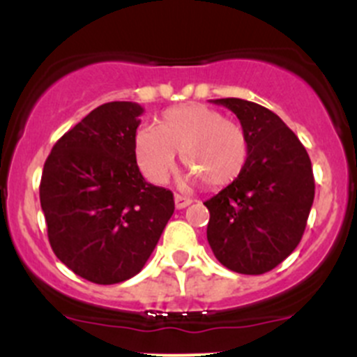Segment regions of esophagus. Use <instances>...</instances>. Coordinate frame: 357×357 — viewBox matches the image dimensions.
<instances>
[{"label": "esophagus", "instance_id": "esophagus-1", "mask_svg": "<svg viewBox=\"0 0 357 357\" xmlns=\"http://www.w3.org/2000/svg\"><path fill=\"white\" fill-rule=\"evenodd\" d=\"M192 204V199L188 197H183V195H174V205L176 208H185Z\"/></svg>", "mask_w": 357, "mask_h": 357}]
</instances>
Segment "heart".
Here are the masks:
<instances>
[{"instance_id": "obj_1", "label": "heart", "mask_w": 357, "mask_h": 357, "mask_svg": "<svg viewBox=\"0 0 357 357\" xmlns=\"http://www.w3.org/2000/svg\"><path fill=\"white\" fill-rule=\"evenodd\" d=\"M178 152L205 186L219 190L245 169L248 142L238 122L212 107L186 103L165 110L157 126H145L135 136L136 162L145 178L157 185L167 181Z\"/></svg>"}]
</instances>
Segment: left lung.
Listing matches in <instances>:
<instances>
[{"instance_id": "left-lung-1", "label": "left lung", "mask_w": 357, "mask_h": 357, "mask_svg": "<svg viewBox=\"0 0 357 357\" xmlns=\"http://www.w3.org/2000/svg\"><path fill=\"white\" fill-rule=\"evenodd\" d=\"M238 117L248 142L242 174L204 202L215 259L242 275H262L285 261L304 235L314 200L311 158L289 126L266 107L214 100Z\"/></svg>"}]
</instances>
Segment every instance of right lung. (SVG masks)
I'll return each mask as SVG.
<instances>
[{
  "label": "right lung",
  "instance_id": "obj_1",
  "mask_svg": "<svg viewBox=\"0 0 357 357\" xmlns=\"http://www.w3.org/2000/svg\"><path fill=\"white\" fill-rule=\"evenodd\" d=\"M142 114L132 102L96 107L55 143L43 169L50 245L68 269L98 285L138 275L174 212L171 190L146 183L136 164Z\"/></svg>",
  "mask_w": 357,
  "mask_h": 357
}]
</instances>
